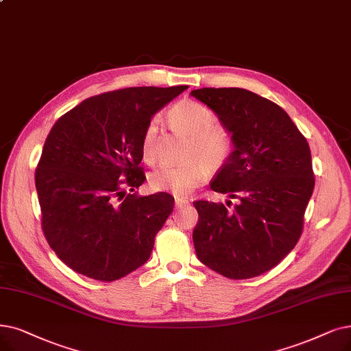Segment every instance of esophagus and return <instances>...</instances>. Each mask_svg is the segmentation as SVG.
I'll return each instance as SVG.
<instances>
[{
  "mask_svg": "<svg viewBox=\"0 0 351 351\" xmlns=\"http://www.w3.org/2000/svg\"><path fill=\"white\" fill-rule=\"evenodd\" d=\"M189 204V200L183 199V197H176V208H181V207H186Z\"/></svg>",
  "mask_w": 351,
  "mask_h": 351,
  "instance_id": "1",
  "label": "esophagus"
}]
</instances>
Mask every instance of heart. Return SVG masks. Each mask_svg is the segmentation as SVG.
<instances>
[{
  "instance_id": "b5f03b06",
  "label": "heart",
  "mask_w": 351,
  "mask_h": 351,
  "mask_svg": "<svg viewBox=\"0 0 351 351\" xmlns=\"http://www.w3.org/2000/svg\"><path fill=\"white\" fill-rule=\"evenodd\" d=\"M168 119L174 127L190 135L187 158L181 165H161L149 177V187L156 191L173 193L177 197H186L195 187L203 184L208 176V165L220 167L226 162L233 151V141L229 131L216 123L217 118L208 106L197 101H180L170 110ZM160 118L152 117L141 136V156L147 162L158 157Z\"/></svg>"
}]
</instances>
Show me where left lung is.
<instances>
[{"label": "left lung", "instance_id": "obj_1", "mask_svg": "<svg viewBox=\"0 0 351 351\" xmlns=\"http://www.w3.org/2000/svg\"><path fill=\"white\" fill-rule=\"evenodd\" d=\"M191 96L232 134L234 149L210 189L237 199L232 210L193 203L199 212L195 254L226 278L258 276L281 262L302 233L315 184L310 145L281 106L254 92L203 88Z\"/></svg>", "mask_w": 351, "mask_h": 351}]
</instances>
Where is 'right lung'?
I'll use <instances>...</instances> for the list:
<instances>
[{"instance_id":"add662e5","label":"right lung","mask_w":351,"mask_h":351,"mask_svg":"<svg viewBox=\"0 0 351 351\" xmlns=\"http://www.w3.org/2000/svg\"><path fill=\"white\" fill-rule=\"evenodd\" d=\"M186 89L143 86L96 95L53 125L36 189L46 239L69 268L110 282L149 259L174 199L135 193L145 181L141 136L147 122Z\"/></svg>"}]
</instances>
